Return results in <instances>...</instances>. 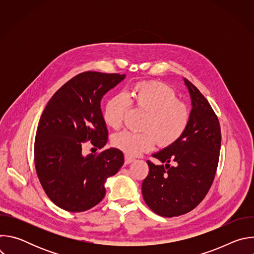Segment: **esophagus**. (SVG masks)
<instances>
[{"label":"esophagus","mask_w":254,"mask_h":254,"mask_svg":"<svg viewBox=\"0 0 254 254\" xmlns=\"http://www.w3.org/2000/svg\"><path fill=\"white\" fill-rule=\"evenodd\" d=\"M133 161H134L133 158H131V157H129V156H127V155L125 156V164H126V165H128V164L132 163Z\"/></svg>","instance_id":"obj_1"}]
</instances>
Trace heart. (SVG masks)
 I'll return each mask as SVG.
<instances>
[{"label": "heart", "mask_w": 254, "mask_h": 254, "mask_svg": "<svg viewBox=\"0 0 254 254\" xmlns=\"http://www.w3.org/2000/svg\"><path fill=\"white\" fill-rule=\"evenodd\" d=\"M130 104L146 112L139 132L123 130L113 135V146L127 155L136 156L150 151L155 141L168 147L185 133L191 119L189 107L178 100L169 85L159 81L138 82L126 93H117L107 100L103 120L115 129L122 127Z\"/></svg>", "instance_id": "1"}]
</instances>
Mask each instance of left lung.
I'll return each mask as SVG.
<instances>
[{"instance_id": "1", "label": "left lung", "mask_w": 254, "mask_h": 254, "mask_svg": "<svg viewBox=\"0 0 254 254\" xmlns=\"http://www.w3.org/2000/svg\"><path fill=\"white\" fill-rule=\"evenodd\" d=\"M192 110L189 126L179 140L147 161L149 175L141 185L142 197L152 211L163 217L186 214L207 195L216 174L221 147L219 121L208 100L188 79ZM174 161L176 166H170Z\"/></svg>"}]
</instances>
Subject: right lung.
Listing matches in <instances>:
<instances>
[{"mask_svg": "<svg viewBox=\"0 0 254 254\" xmlns=\"http://www.w3.org/2000/svg\"><path fill=\"white\" fill-rule=\"evenodd\" d=\"M126 78L118 73L86 71L67 81L48 101L34 144L35 168L49 199L61 209L83 212L105 195L106 179L124 165L121 150L82 155L87 140L97 149L107 142L102 96Z\"/></svg>", "mask_w": 254, "mask_h": 254, "instance_id": "right-lung-1", "label": "right lung"}]
</instances>
